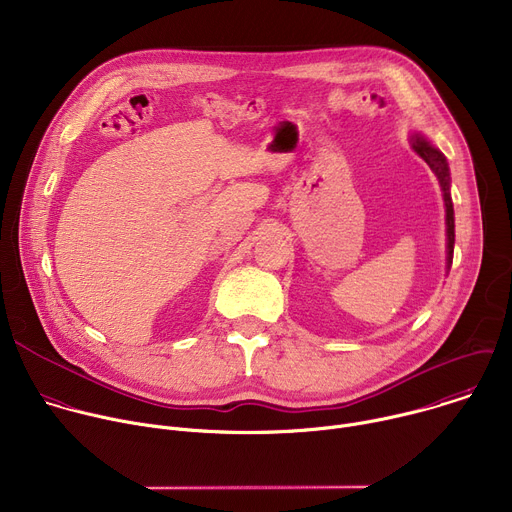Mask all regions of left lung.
Masks as SVG:
<instances>
[{
	"instance_id": "1",
	"label": "left lung",
	"mask_w": 512,
	"mask_h": 512,
	"mask_svg": "<svg viewBox=\"0 0 512 512\" xmlns=\"http://www.w3.org/2000/svg\"><path fill=\"white\" fill-rule=\"evenodd\" d=\"M413 148L427 162V166L435 172L437 180H440V186H442V192H444V202H446L448 261L452 263V255H454V206H452V198H450V170H448V162H446V158H444V154L440 150L431 148V145L425 139H421V137H413Z\"/></svg>"
}]
</instances>
